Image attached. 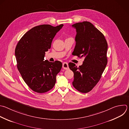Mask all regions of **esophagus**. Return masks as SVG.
I'll return each mask as SVG.
<instances>
[{
    "label": "esophagus",
    "mask_w": 129,
    "mask_h": 129,
    "mask_svg": "<svg viewBox=\"0 0 129 129\" xmlns=\"http://www.w3.org/2000/svg\"><path fill=\"white\" fill-rule=\"evenodd\" d=\"M62 67L63 69H65V70H67L69 68L68 67V64L67 62H64L63 63V65H62Z\"/></svg>",
    "instance_id": "esophagus-1"
}]
</instances>
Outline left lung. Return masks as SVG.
I'll return each mask as SVG.
<instances>
[{"label": "left lung", "mask_w": 129, "mask_h": 129, "mask_svg": "<svg viewBox=\"0 0 129 129\" xmlns=\"http://www.w3.org/2000/svg\"><path fill=\"white\" fill-rule=\"evenodd\" d=\"M76 29V44L72 55L84 57L82 65L77 67L68 64L74 73L73 87L79 92L91 91L100 79L107 64V42L104 35L87 21L72 25Z\"/></svg>", "instance_id": "1"}]
</instances>
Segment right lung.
I'll use <instances>...</instances> for the list:
<instances>
[{
    "instance_id": "add662e5",
    "label": "right lung",
    "mask_w": 129,
    "mask_h": 129,
    "mask_svg": "<svg viewBox=\"0 0 129 129\" xmlns=\"http://www.w3.org/2000/svg\"><path fill=\"white\" fill-rule=\"evenodd\" d=\"M63 26V24L56 27L47 24L35 26L22 36L16 46L18 69L28 86L36 93L51 90L62 67L61 62L44 61V58L53 38Z\"/></svg>"
}]
</instances>
